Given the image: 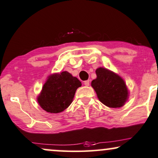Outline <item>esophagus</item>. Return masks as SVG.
<instances>
[{
	"label": "esophagus",
	"instance_id": "esophagus-1",
	"mask_svg": "<svg viewBox=\"0 0 158 158\" xmlns=\"http://www.w3.org/2000/svg\"><path fill=\"white\" fill-rule=\"evenodd\" d=\"M84 84L85 86H89L90 85V80H86L84 81Z\"/></svg>",
	"mask_w": 158,
	"mask_h": 158
}]
</instances>
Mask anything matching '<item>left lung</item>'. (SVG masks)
<instances>
[{
  "mask_svg": "<svg viewBox=\"0 0 158 158\" xmlns=\"http://www.w3.org/2000/svg\"><path fill=\"white\" fill-rule=\"evenodd\" d=\"M96 73L97 78L92 81L91 85L96 91L98 99L109 107H122L128 97L124 81L117 74L106 68H98Z\"/></svg>",
  "mask_w": 158,
  "mask_h": 158,
  "instance_id": "8db88e82",
  "label": "left lung"
}]
</instances>
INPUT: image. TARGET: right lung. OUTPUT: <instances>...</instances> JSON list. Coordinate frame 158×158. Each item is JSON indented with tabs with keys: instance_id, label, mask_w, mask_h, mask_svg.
<instances>
[{
	"instance_id": "obj_1",
	"label": "right lung",
	"mask_w": 158,
	"mask_h": 158,
	"mask_svg": "<svg viewBox=\"0 0 158 158\" xmlns=\"http://www.w3.org/2000/svg\"><path fill=\"white\" fill-rule=\"evenodd\" d=\"M81 85V81L67 71L53 74L43 85L38 103L48 113H60L69 107Z\"/></svg>"
}]
</instances>
